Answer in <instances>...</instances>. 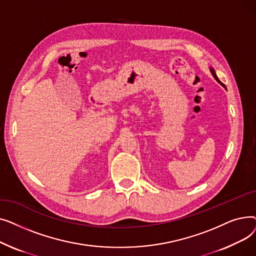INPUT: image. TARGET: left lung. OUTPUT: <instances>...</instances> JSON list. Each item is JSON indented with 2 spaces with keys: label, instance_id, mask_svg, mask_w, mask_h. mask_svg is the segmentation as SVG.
<instances>
[{
  "label": "left lung",
  "instance_id": "8db88e82",
  "mask_svg": "<svg viewBox=\"0 0 256 256\" xmlns=\"http://www.w3.org/2000/svg\"><path fill=\"white\" fill-rule=\"evenodd\" d=\"M210 72H212V76H214V78H216V80H218V82H219V83H220V84H221V85H222V86H223V87H225V86H224V84H222V83H221V82H220V80H219V78H218V76H216V72H214V70H212H212H210Z\"/></svg>",
  "mask_w": 256,
  "mask_h": 256
}]
</instances>
